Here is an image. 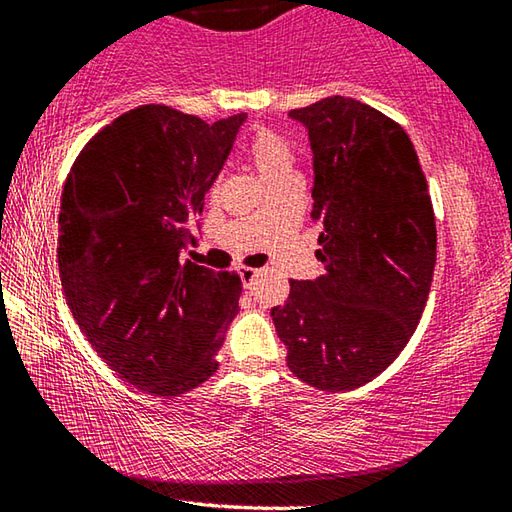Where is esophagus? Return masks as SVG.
Instances as JSON below:
<instances>
[{"label":"esophagus","instance_id":"esophagus-1","mask_svg":"<svg viewBox=\"0 0 512 512\" xmlns=\"http://www.w3.org/2000/svg\"><path fill=\"white\" fill-rule=\"evenodd\" d=\"M259 268H250V266H244L239 271V275H241V280H244V284H246V289H253L255 287V280L259 277Z\"/></svg>","mask_w":512,"mask_h":512}]
</instances>
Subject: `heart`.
Returning <instances> with one entry per match:
<instances>
[{"label": "heart", "mask_w": 512, "mask_h": 512, "mask_svg": "<svg viewBox=\"0 0 512 512\" xmlns=\"http://www.w3.org/2000/svg\"><path fill=\"white\" fill-rule=\"evenodd\" d=\"M246 158L257 169L266 187H273L284 180L298 178L296 171V146L287 135L257 128L246 144Z\"/></svg>", "instance_id": "heart-1"}]
</instances>
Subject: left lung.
Returning <instances> with one entry per match:
<instances>
[{
	"mask_svg": "<svg viewBox=\"0 0 512 512\" xmlns=\"http://www.w3.org/2000/svg\"><path fill=\"white\" fill-rule=\"evenodd\" d=\"M314 153L316 257L325 275L291 280L271 309L287 366L320 391L368 384L404 350L427 305L436 216L418 153L391 117L350 97L289 112Z\"/></svg>",
	"mask_w": 512,
	"mask_h": 512,
	"instance_id": "obj_1",
	"label": "left lung"
}]
</instances>
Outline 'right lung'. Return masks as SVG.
Wrapping results in <instances>:
<instances>
[{"instance_id": "1", "label": "right lung", "mask_w": 512, "mask_h": 512, "mask_svg": "<svg viewBox=\"0 0 512 512\" xmlns=\"http://www.w3.org/2000/svg\"><path fill=\"white\" fill-rule=\"evenodd\" d=\"M246 112L207 121L160 103L124 112L83 146L58 216L60 282L85 339L142 391L210 379L239 311L241 277L180 253Z\"/></svg>"}]
</instances>
